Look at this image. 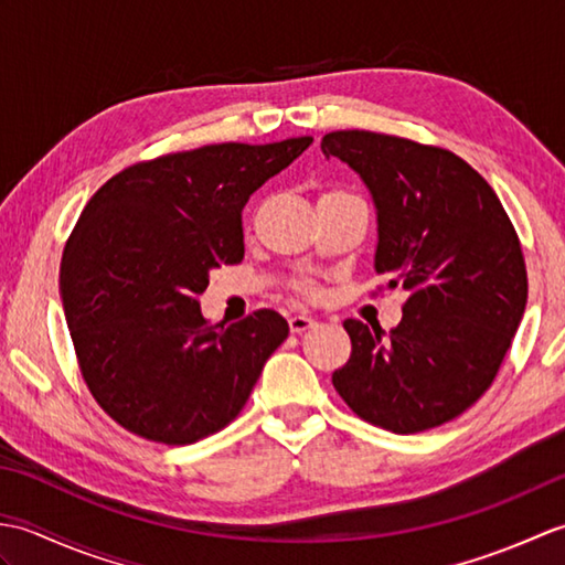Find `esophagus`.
<instances>
[{
	"label": "esophagus",
	"instance_id": "obj_1",
	"mask_svg": "<svg viewBox=\"0 0 565 565\" xmlns=\"http://www.w3.org/2000/svg\"><path fill=\"white\" fill-rule=\"evenodd\" d=\"M313 326H316V318L303 316V313H298V316H291V318H289L291 332H306V330H310Z\"/></svg>",
	"mask_w": 565,
	"mask_h": 565
}]
</instances>
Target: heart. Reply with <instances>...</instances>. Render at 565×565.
<instances>
[{"label": "heart", "mask_w": 565, "mask_h": 565, "mask_svg": "<svg viewBox=\"0 0 565 565\" xmlns=\"http://www.w3.org/2000/svg\"><path fill=\"white\" fill-rule=\"evenodd\" d=\"M306 291H310V286H306Z\"/></svg>", "instance_id": "b5f03b06"}]
</instances>
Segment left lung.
<instances>
[{"label":"left lung","mask_w":565,"mask_h":565,"mask_svg":"<svg viewBox=\"0 0 565 565\" xmlns=\"http://www.w3.org/2000/svg\"><path fill=\"white\" fill-rule=\"evenodd\" d=\"M320 148L362 177L376 209L374 269L411 294L388 334L344 320L352 356L332 386L398 435L449 423L490 388L520 328V237L495 191L449 150L371 130H334Z\"/></svg>","instance_id":"1"}]
</instances>
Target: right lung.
<instances>
[{
	"label": "right lung",
	"mask_w": 565,
	"mask_h": 565,
	"mask_svg": "<svg viewBox=\"0 0 565 565\" xmlns=\"http://www.w3.org/2000/svg\"><path fill=\"white\" fill-rule=\"evenodd\" d=\"M310 142L164 154L118 172L87 201L60 262V298L84 381L128 431L177 447L213 435L289 338V322L267 308L211 326L199 294L213 269L243 262L249 194Z\"/></svg>",
	"instance_id": "obj_1"
}]
</instances>
